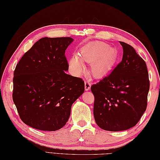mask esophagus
<instances>
[{
	"mask_svg": "<svg viewBox=\"0 0 160 160\" xmlns=\"http://www.w3.org/2000/svg\"><path fill=\"white\" fill-rule=\"evenodd\" d=\"M84 83H85V90H86V91L90 90L91 85V83L90 80H85V82Z\"/></svg>",
	"mask_w": 160,
	"mask_h": 160,
	"instance_id": "34e87169",
	"label": "esophagus"
}]
</instances>
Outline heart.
<instances>
[{
  "label": "heart",
  "mask_w": 160,
  "mask_h": 160,
  "mask_svg": "<svg viewBox=\"0 0 160 160\" xmlns=\"http://www.w3.org/2000/svg\"><path fill=\"white\" fill-rule=\"evenodd\" d=\"M82 61L91 63V72L95 76L104 75L114 65L117 58V50L103 42L91 44L79 52ZM71 68L77 73L84 70V65L77 57L72 58L69 62Z\"/></svg>",
  "instance_id": "heart-1"
}]
</instances>
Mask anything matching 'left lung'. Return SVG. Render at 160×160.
I'll use <instances>...</instances> for the list:
<instances>
[{
	"mask_svg": "<svg viewBox=\"0 0 160 160\" xmlns=\"http://www.w3.org/2000/svg\"><path fill=\"white\" fill-rule=\"evenodd\" d=\"M120 43L122 61L91 87L96 123L110 132L126 130L138 123L147 109L150 87L145 61L132 46Z\"/></svg>",
	"mask_w": 160,
	"mask_h": 160,
	"instance_id": "1",
	"label": "left lung"
}]
</instances>
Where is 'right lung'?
I'll return each mask as SVG.
<instances>
[{
    "label": "right lung",
    "mask_w": 160,
    "mask_h": 160,
    "mask_svg": "<svg viewBox=\"0 0 160 160\" xmlns=\"http://www.w3.org/2000/svg\"><path fill=\"white\" fill-rule=\"evenodd\" d=\"M71 38H43L26 52L13 73V101L21 120L39 130L57 131L68 122L84 91L80 78L67 74Z\"/></svg>",
    "instance_id": "add662e5"
}]
</instances>
